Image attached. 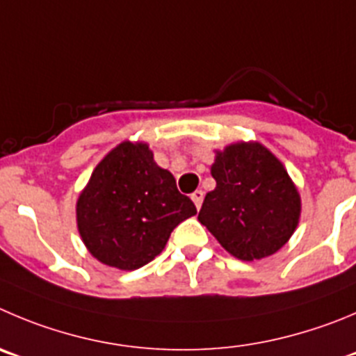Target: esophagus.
Returning <instances> with one entry per match:
<instances>
[{"mask_svg":"<svg viewBox=\"0 0 356 356\" xmlns=\"http://www.w3.org/2000/svg\"><path fill=\"white\" fill-rule=\"evenodd\" d=\"M191 200L195 202V205H197V209L202 207V202H204V191L202 189H197L193 195H191Z\"/></svg>","mask_w":356,"mask_h":356,"instance_id":"obj_1","label":"esophagus"}]
</instances>
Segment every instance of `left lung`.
<instances>
[{
    "mask_svg": "<svg viewBox=\"0 0 356 356\" xmlns=\"http://www.w3.org/2000/svg\"><path fill=\"white\" fill-rule=\"evenodd\" d=\"M211 174L216 188L205 195L198 221L238 260L277 253L297 230L302 211L283 163L260 142H234L216 151Z\"/></svg>",
    "mask_w": 356,
    "mask_h": 356,
    "instance_id": "left-lung-1",
    "label": "left lung"
}]
</instances>
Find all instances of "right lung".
<instances>
[{"label":"right lung","instance_id":"obj_1","mask_svg":"<svg viewBox=\"0 0 356 356\" xmlns=\"http://www.w3.org/2000/svg\"><path fill=\"white\" fill-rule=\"evenodd\" d=\"M197 214L177 191L174 175L158 167L145 142H121L96 165L77 200V228L102 264L135 270L154 260L172 230Z\"/></svg>","mask_w":356,"mask_h":356}]
</instances>
